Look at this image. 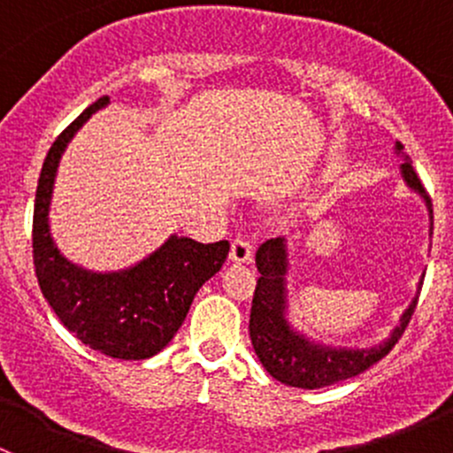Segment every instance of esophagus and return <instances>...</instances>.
Returning a JSON list of instances; mask_svg holds the SVG:
<instances>
[{
	"mask_svg": "<svg viewBox=\"0 0 453 453\" xmlns=\"http://www.w3.org/2000/svg\"><path fill=\"white\" fill-rule=\"evenodd\" d=\"M252 243H250L248 236L239 234L234 241H232V248H230V258L234 263H250L252 258Z\"/></svg>",
	"mask_w": 453,
	"mask_h": 453,
	"instance_id": "34e87169",
	"label": "esophagus"
}]
</instances>
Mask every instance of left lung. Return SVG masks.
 I'll use <instances>...</instances> for the list:
<instances>
[{"label": "left lung", "mask_w": 453, "mask_h": 453, "mask_svg": "<svg viewBox=\"0 0 453 453\" xmlns=\"http://www.w3.org/2000/svg\"><path fill=\"white\" fill-rule=\"evenodd\" d=\"M396 150H403V144L396 142ZM403 180L412 190L427 203L432 212V199L427 190L418 180L417 171L412 168L408 155H403L401 164ZM434 230V217L432 227ZM256 267L260 276L256 280L252 313H250V337L252 346L258 355L263 368L278 379L285 386L304 388V390H315V388L333 386L337 381L355 377V374L368 370L379 359L386 357L396 342L401 340L403 331L412 319L414 309H417L418 296L410 303L405 313L401 315V322L395 331L390 333L386 342L372 346V349L350 350V349H328V346L311 344L303 335L291 331L289 322L285 318L287 309V291H285V273H287V250L285 239H269L256 252ZM418 287H423V282ZM421 294V289H418Z\"/></svg>", "instance_id": "obj_1"}]
</instances>
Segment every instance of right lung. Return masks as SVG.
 Listing matches in <instances>:
<instances>
[{
	"label": "right lung",
	"instance_id": "add662e5",
	"mask_svg": "<svg viewBox=\"0 0 453 453\" xmlns=\"http://www.w3.org/2000/svg\"><path fill=\"white\" fill-rule=\"evenodd\" d=\"M107 103L109 96L96 100L50 146L36 186L32 258L41 294L67 331L109 357L149 359L173 340L199 287L226 263L230 243L171 236L140 265L113 273L85 272L58 254L48 227L58 159L87 118Z\"/></svg>",
	"mask_w": 453,
	"mask_h": 453
}]
</instances>
